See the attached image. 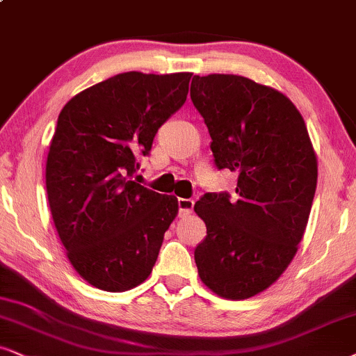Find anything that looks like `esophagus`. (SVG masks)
I'll return each mask as SVG.
<instances>
[{
  "label": "esophagus",
  "instance_id": "1",
  "mask_svg": "<svg viewBox=\"0 0 356 356\" xmlns=\"http://www.w3.org/2000/svg\"><path fill=\"white\" fill-rule=\"evenodd\" d=\"M177 205H179V215H181V217H187V215L192 213V209H193L192 199H177Z\"/></svg>",
  "mask_w": 356,
  "mask_h": 356
}]
</instances>
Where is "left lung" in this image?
Masks as SVG:
<instances>
[{
  "label": "left lung",
  "instance_id": "obj_1",
  "mask_svg": "<svg viewBox=\"0 0 356 356\" xmlns=\"http://www.w3.org/2000/svg\"><path fill=\"white\" fill-rule=\"evenodd\" d=\"M193 106L218 170L238 174L236 195L207 192L193 210L207 236L193 256L220 298L268 289L294 258L317 187V157L304 118L277 90L240 75H193Z\"/></svg>",
  "mask_w": 356,
  "mask_h": 356
}]
</instances>
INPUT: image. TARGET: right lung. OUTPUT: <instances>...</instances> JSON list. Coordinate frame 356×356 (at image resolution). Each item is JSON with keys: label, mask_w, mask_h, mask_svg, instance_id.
Here are the masks:
<instances>
[{"label": "right lung", "mask_w": 356, "mask_h": 356, "mask_svg": "<svg viewBox=\"0 0 356 356\" xmlns=\"http://www.w3.org/2000/svg\"><path fill=\"white\" fill-rule=\"evenodd\" d=\"M192 74L124 72L62 108L46 164L51 213L67 258L98 289L146 281L177 215L174 195L134 181L157 129L181 110Z\"/></svg>", "instance_id": "1"}]
</instances>
